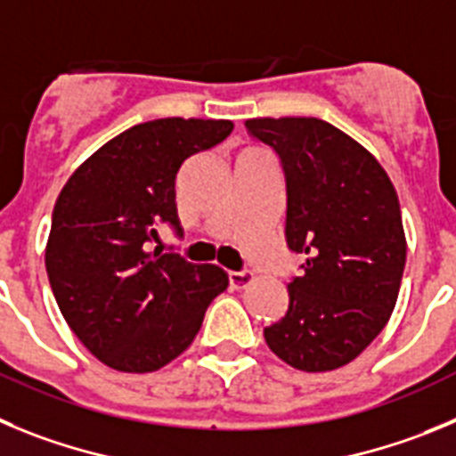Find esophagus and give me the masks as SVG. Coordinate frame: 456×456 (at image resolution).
<instances>
[{
    "mask_svg": "<svg viewBox=\"0 0 456 456\" xmlns=\"http://www.w3.org/2000/svg\"><path fill=\"white\" fill-rule=\"evenodd\" d=\"M249 281H254V273H249V270H238V273L232 270V273H229V284H232L233 289H245Z\"/></svg>",
    "mask_w": 456,
    "mask_h": 456,
    "instance_id": "obj_1",
    "label": "esophagus"
}]
</instances>
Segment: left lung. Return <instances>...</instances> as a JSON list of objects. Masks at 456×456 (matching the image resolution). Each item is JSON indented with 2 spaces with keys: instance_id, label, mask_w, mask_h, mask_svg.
I'll use <instances>...</instances> for the list:
<instances>
[{
  "instance_id": "1",
  "label": "left lung",
  "mask_w": 456,
  "mask_h": 456,
  "mask_svg": "<svg viewBox=\"0 0 456 456\" xmlns=\"http://www.w3.org/2000/svg\"><path fill=\"white\" fill-rule=\"evenodd\" d=\"M245 126L277 151L286 243L306 256L265 343L297 370H336L370 346L395 309L407 261L397 192L370 151L330 122L254 118Z\"/></svg>"
}]
</instances>
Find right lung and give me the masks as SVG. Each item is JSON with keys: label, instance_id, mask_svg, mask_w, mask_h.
<instances>
[{"label": "right lung", "instance_id": "1", "mask_svg": "<svg viewBox=\"0 0 456 456\" xmlns=\"http://www.w3.org/2000/svg\"><path fill=\"white\" fill-rule=\"evenodd\" d=\"M229 120L161 118L122 131L68 179L52 213L45 265L69 330L102 363L154 372L202 327L223 268L151 252L159 227L179 229L182 163L232 134Z\"/></svg>", "mask_w": 456, "mask_h": 456}]
</instances>
